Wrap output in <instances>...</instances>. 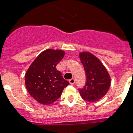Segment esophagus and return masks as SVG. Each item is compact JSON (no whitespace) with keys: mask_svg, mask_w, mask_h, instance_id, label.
I'll use <instances>...</instances> for the list:
<instances>
[{"mask_svg":"<svg viewBox=\"0 0 133 133\" xmlns=\"http://www.w3.org/2000/svg\"><path fill=\"white\" fill-rule=\"evenodd\" d=\"M69 83H70V84H71V85H73V84H74L75 83V80L74 78H71V80H69Z\"/></svg>","mask_w":133,"mask_h":133,"instance_id":"obj_1","label":"esophagus"}]
</instances>
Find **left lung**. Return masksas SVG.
<instances>
[{
  "mask_svg": "<svg viewBox=\"0 0 133 133\" xmlns=\"http://www.w3.org/2000/svg\"><path fill=\"white\" fill-rule=\"evenodd\" d=\"M80 58L85 73L84 87L78 89L84 100L94 102L101 99L108 91L111 78L108 71L101 62L90 53H80Z\"/></svg>",
  "mask_w": 133,
  "mask_h": 133,
  "instance_id": "8db88e82",
  "label": "left lung"
}]
</instances>
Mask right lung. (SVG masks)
Segmentation results:
<instances>
[{
	"label": "right lung",
	"mask_w": 133,
	"mask_h": 133,
	"mask_svg": "<svg viewBox=\"0 0 133 133\" xmlns=\"http://www.w3.org/2000/svg\"><path fill=\"white\" fill-rule=\"evenodd\" d=\"M64 55L62 50L46 49L36 58L25 73L28 91L42 104L49 105L58 100L69 84L56 68Z\"/></svg>",
	"instance_id": "right-lung-1"
}]
</instances>
